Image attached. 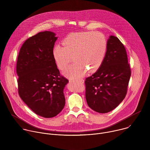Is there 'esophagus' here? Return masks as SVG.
I'll list each match as a JSON object with an SVG mask.
<instances>
[{"mask_svg": "<svg viewBox=\"0 0 150 150\" xmlns=\"http://www.w3.org/2000/svg\"><path fill=\"white\" fill-rule=\"evenodd\" d=\"M79 82H80L81 83H83V82H84V80L83 79H78L77 80Z\"/></svg>", "mask_w": 150, "mask_h": 150, "instance_id": "esophagus-1", "label": "esophagus"}]
</instances>
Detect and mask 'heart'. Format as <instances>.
Wrapping results in <instances>:
<instances>
[{
    "label": "heart",
    "mask_w": 150,
    "mask_h": 150,
    "mask_svg": "<svg viewBox=\"0 0 150 150\" xmlns=\"http://www.w3.org/2000/svg\"><path fill=\"white\" fill-rule=\"evenodd\" d=\"M62 46L56 45L53 55L58 68L63 70L72 61L74 63L64 71L67 77L77 79L83 76L88 70L97 71L104 60L107 50V40L99 32L73 33L62 41Z\"/></svg>",
    "instance_id": "heart-1"
}]
</instances>
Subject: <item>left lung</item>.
<instances>
[{
    "label": "left lung",
    "instance_id": "8db88e82",
    "mask_svg": "<svg viewBox=\"0 0 150 150\" xmlns=\"http://www.w3.org/2000/svg\"><path fill=\"white\" fill-rule=\"evenodd\" d=\"M125 48L119 38L110 35L105 54L98 69L85 79V98L90 108L108 113L125 98L131 75Z\"/></svg>",
    "mask_w": 150,
    "mask_h": 150
}]
</instances>
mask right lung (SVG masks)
<instances>
[{"instance_id":"1","label":"right lung","mask_w":150,"mask_h":150,"mask_svg":"<svg viewBox=\"0 0 150 150\" xmlns=\"http://www.w3.org/2000/svg\"><path fill=\"white\" fill-rule=\"evenodd\" d=\"M57 39L55 33L48 31L31 37L21 47L16 63L21 98L45 118L56 116L63 109V90L69 82L60 75L53 55Z\"/></svg>"}]
</instances>
